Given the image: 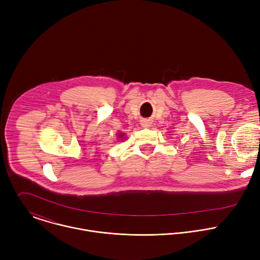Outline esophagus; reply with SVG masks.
<instances>
[{
    "label": "esophagus",
    "instance_id": "obj_1",
    "mask_svg": "<svg viewBox=\"0 0 260 260\" xmlns=\"http://www.w3.org/2000/svg\"><path fill=\"white\" fill-rule=\"evenodd\" d=\"M143 126H144V127H148V126H150V125H149V123L144 122V123H143Z\"/></svg>",
    "mask_w": 260,
    "mask_h": 260
}]
</instances>
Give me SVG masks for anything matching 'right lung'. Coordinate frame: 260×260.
<instances>
[{"instance_id": "1", "label": "right lung", "mask_w": 260, "mask_h": 260, "mask_svg": "<svg viewBox=\"0 0 260 260\" xmlns=\"http://www.w3.org/2000/svg\"><path fill=\"white\" fill-rule=\"evenodd\" d=\"M123 136H124V135H123V134H122V133H119V134H118V138H119V139H120V140H121V139H122V138H123Z\"/></svg>"}]
</instances>
